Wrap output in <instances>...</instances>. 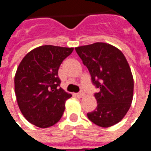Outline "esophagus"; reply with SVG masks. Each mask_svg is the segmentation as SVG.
<instances>
[{
    "instance_id": "1",
    "label": "esophagus",
    "mask_w": 151,
    "mask_h": 151,
    "mask_svg": "<svg viewBox=\"0 0 151 151\" xmlns=\"http://www.w3.org/2000/svg\"><path fill=\"white\" fill-rule=\"evenodd\" d=\"M84 95H85V94H84V92L80 91L79 93H78V94H76V96H77V97H78V98H82V97L84 96Z\"/></svg>"
}]
</instances>
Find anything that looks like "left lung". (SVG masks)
I'll use <instances>...</instances> for the list:
<instances>
[{"label":"left lung","mask_w":151,"mask_h":151,"mask_svg":"<svg viewBox=\"0 0 151 151\" xmlns=\"http://www.w3.org/2000/svg\"><path fill=\"white\" fill-rule=\"evenodd\" d=\"M75 50L99 89L95 93L97 108L87 117L99 126H112L123 119L133 101V78L129 63L121 51L108 43H95Z\"/></svg>","instance_id":"obj_1"}]
</instances>
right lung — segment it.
I'll list each match as a JSON object with an SVG mask.
<instances>
[{"label":"right lung","instance_id":"add662e5","mask_svg":"<svg viewBox=\"0 0 151 151\" xmlns=\"http://www.w3.org/2000/svg\"><path fill=\"white\" fill-rule=\"evenodd\" d=\"M73 47L43 45L28 52L19 64L14 77L18 107L30 123L48 128L57 123L65 103L72 95L59 87L58 69Z\"/></svg>","mask_w":151,"mask_h":151}]
</instances>
